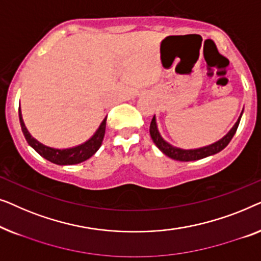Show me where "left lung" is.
Masks as SVG:
<instances>
[{
    "label": "left lung",
    "mask_w": 261,
    "mask_h": 261,
    "mask_svg": "<svg viewBox=\"0 0 261 261\" xmlns=\"http://www.w3.org/2000/svg\"><path fill=\"white\" fill-rule=\"evenodd\" d=\"M240 119H241V116L239 117V119H238L236 125L230 129V131L225 136V137L221 138L218 142H215L214 144H211V145L204 146V148H200V149L185 150V149L175 148V146L169 144V143H167L162 137H161L160 132H159V130H157L155 116L152 117L151 123H150V136H151L152 141L157 145V148H159L161 151L164 153V155H167L168 157H170V159H172V160L181 161V162H189V161L201 160V159H204V157L214 155V153H218L221 151V150L225 149L226 146L228 145L230 139L233 138V136L236 135L238 126H239Z\"/></svg>",
    "instance_id": "1"
}]
</instances>
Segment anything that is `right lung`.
Returning a JSON list of instances; mask_svg holds the SVG:
<instances>
[{
    "mask_svg": "<svg viewBox=\"0 0 261 261\" xmlns=\"http://www.w3.org/2000/svg\"><path fill=\"white\" fill-rule=\"evenodd\" d=\"M19 118L22 132H23L24 138L25 141L28 142V144L31 145L40 156H42L43 159H46L47 161H49V162H52L54 164H59V166H71V164H78L84 162V161L89 160L90 157L93 156L94 153L97 152V150L100 148L105 135L106 118L102 120V123L100 124V126H99L97 132H95L89 141L84 143V144L69 149H54L41 144V143L36 141L34 137H32L31 134H29L27 130V127L24 126L20 108Z\"/></svg>",
    "mask_w": 261,
    "mask_h": 261,
    "instance_id": "right-lung-1",
    "label": "right lung"
}]
</instances>
